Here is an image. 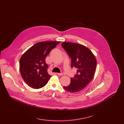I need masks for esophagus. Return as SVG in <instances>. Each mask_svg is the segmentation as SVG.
I'll list each match as a JSON object with an SVG mask.
<instances>
[{
    "instance_id": "1",
    "label": "esophagus",
    "mask_w": 124,
    "mask_h": 124,
    "mask_svg": "<svg viewBox=\"0 0 124 124\" xmlns=\"http://www.w3.org/2000/svg\"><path fill=\"white\" fill-rule=\"evenodd\" d=\"M57 75L58 76H62L63 75V74L62 73H57Z\"/></svg>"
}]
</instances>
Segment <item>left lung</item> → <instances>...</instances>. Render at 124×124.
Listing matches in <instances>:
<instances>
[{"mask_svg":"<svg viewBox=\"0 0 124 124\" xmlns=\"http://www.w3.org/2000/svg\"><path fill=\"white\" fill-rule=\"evenodd\" d=\"M62 46L71 58L72 68L78 69L77 74L70 78V84L63 87L71 93L80 91L93 78L97 65L96 57L89 48L82 45L63 42Z\"/></svg>","mask_w":124,"mask_h":124,"instance_id":"1","label":"left lung"}]
</instances>
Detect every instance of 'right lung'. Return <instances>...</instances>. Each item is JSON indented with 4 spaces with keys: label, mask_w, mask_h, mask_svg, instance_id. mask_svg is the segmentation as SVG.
Wrapping results in <instances>:
<instances>
[{
    "label": "right lung",
    "mask_w": 124,
    "mask_h": 124,
    "mask_svg": "<svg viewBox=\"0 0 124 124\" xmlns=\"http://www.w3.org/2000/svg\"><path fill=\"white\" fill-rule=\"evenodd\" d=\"M60 42H41L34 45L23 54L20 60L21 76L30 87L39 89L46 85L50 78L46 58L50 51Z\"/></svg>",
    "instance_id": "add662e5"
}]
</instances>
